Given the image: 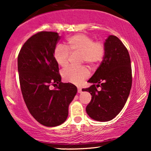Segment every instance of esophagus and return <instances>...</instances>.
<instances>
[{
    "mask_svg": "<svg viewBox=\"0 0 151 151\" xmlns=\"http://www.w3.org/2000/svg\"><path fill=\"white\" fill-rule=\"evenodd\" d=\"M77 92L78 93H81V89H80V88H78V89H77Z\"/></svg>",
    "mask_w": 151,
    "mask_h": 151,
    "instance_id": "obj_1",
    "label": "esophagus"
}]
</instances>
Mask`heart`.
<instances>
[{
    "mask_svg": "<svg viewBox=\"0 0 151 151\" xmlns=\"http://www.w3.org/2000/svg\"><path fill=\"white\" fill-rule=\"evenodd\" d=\"M68 48L60 44L54 50L55 62L61 67H67L69 59L72 55H81V62L86 63L90 67H94L100 63L105 55V48L101 42H93V40L84 34H76L67 39ZM89 76V72L85 67L79 68L69 67L62 72V77L67 82L79 84Z\"/></svg>",
    "mask_w": 151,
    "mask_h": 151,
    "instance_id": "obj_1",
    "label": "heart"
}]
</instances>
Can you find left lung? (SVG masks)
<instances>
[{
  "mask_svg": "<svg viewBox=\"0 0 151 151\" xmlns=\"http://www.w3.org/2000/svg\"><path fill=\"white\" fill-rule=\"evenodd\" d=\"M104 45L103 60L88 80L92 85L82 91L92 96L86 108L89 116L105 122L114 119L124 108L131 89L132 72L129 52L119 38L109 35ZM96 87L101 89L98 91Z\"/></svg>",
  "mask_w": 151,
  "mask_h": 151,
  "instance_id": "obj_1",
  "label": "left lung"
}]
</instances>
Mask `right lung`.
<instances>
[{"mask_svg": "<svg viewBox=\"0 0 151 151\" xmlns=\"http://www.w3.org/2000/svg\"><path fill=\"white\" fill-rule=\"evenodd\" d=\"M58 32H40L25 42L19 52L18 70L24 101L31 115L43 126H60L67 120L69 105L77 88L62 83L54 50ZM57 85L55 90L49 88Z\"/></svg>", "mask_w": 151, "mask_h": 151, "instance_id": "obj_1", "label": "right lung"}]
</instances>
